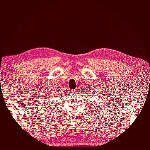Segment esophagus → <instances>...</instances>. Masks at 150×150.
<instances>
[{
  "instance_id": "1",
  "label": "esophagus",
  "mask_w": 150,
  "mask_h": 150,
  "mask_svg": "<svg viewBox=\"0 0 150 150\" xmlns=\"http://www.w3.org/2000/svg\"><path fill=\"white\" fill-rule=\"evenodd\" d=\"M72 93H73V94H76L77 93V90H73L72 91Z\"/></svg>"
}]
</instances>
